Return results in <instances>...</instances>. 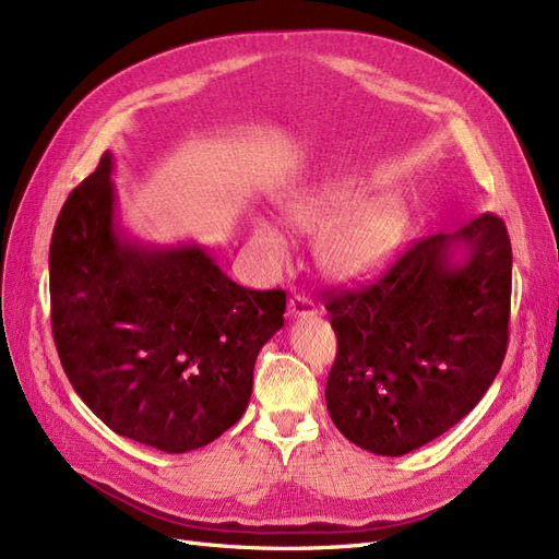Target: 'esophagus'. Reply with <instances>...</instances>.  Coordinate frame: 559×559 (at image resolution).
Listing matches in <instances>:
<instances>
[{
	"label": "esophagus",
	"mask_w": 559,
	"mask_h": 559,
	"mask_svg": "<svg viewBox=\"0 0 559 559\" xmlns=\"http://www.w3.org/2000/svg\"><path fill=\"white\" fill-rule=\"evenodd\" d=\"M289 314L294 319H310L317 314V306L308 298V296H300L296 294L292 300H289Z\"/></svg>",
	"instance_id": "34e87169"
}]
</instances>
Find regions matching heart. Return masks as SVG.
Returning a JSON list of instances; mask_svg holds the SVG:
<instances>
[{"label":"heart","mask_w":559,"mask_h":559,"mask_svg":"<svg viewBox=\"0 0 559 559\" xmlns=\"http://www.w3.org/2000/svg\"><path fill=\"white\" fill-rule=\"evenodd\" d=\"M364 198L366 186L357 179H326L286 202V214L298 228L321 233L319 253L324 265L349 280L376 270L401 233L403 212L394 198H376L362 206ZM253 233L275 259L286 257L289 245L275 222L259 218Z\"/></svg>","instance_id":"1"}]
</instances>
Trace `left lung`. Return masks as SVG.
<instances>
[{
  "mask_svg": "<svg viewBox=\"0 0 559 559\" xmlns=\"http://www.w3.org/2000/svg\"><path fill=\"white\" fill-rule=\"evenodd\" d=\"M513 251L483 214L419 240L373 284L329 298L326 408L347 441L401 456L452 429L506 357Z\"/></svg>",
  "mask_w": 559,
  "mask_h": 559,
  "instance_id": "left-lung-1",
  "label": "left lung"
}]
</instances>
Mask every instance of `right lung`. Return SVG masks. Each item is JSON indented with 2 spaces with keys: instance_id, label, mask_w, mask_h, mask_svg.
I'll return each instance as SVG.
<instances>
[{
  "instance_id": "1",
  "label": "right lung",
  "mask_w": 559,
  "mask_h": 559,
  "mask_svg": "<svg viewBox=\"0 0 559 559\" xmlns=\"http://www.w3.org/2000/svg\"><path fill=\"white\" fill-rule=\"evenodd\" d=\"M114 156L67 198L50 240V324L67 378L118 436L198 450L247 411L253 364L286 294L235 284L207 247L123 226Z\"/></svg>"
}]
</instances>
